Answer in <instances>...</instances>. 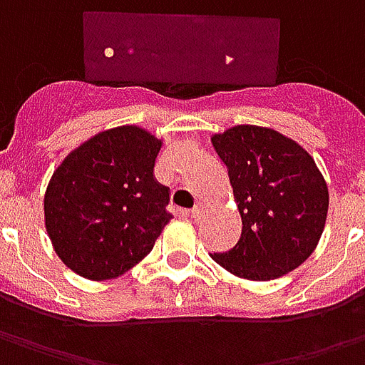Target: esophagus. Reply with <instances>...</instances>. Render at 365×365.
Instances as JSON below:
<instances>
[{
  "label": "esophagus",
  "instance_id": "34e87169",
  "mask_svg": "<svg viewBox=\"0 0 365 365\" xmlns=\"http://www.w3.org/2000/svg\"><path fill=\"white\" fill-rule=\"evenodd\" d=\"M202 212H204V208H202V206H194V208L190 210V217H194V220H200Z\"/></svg>",
  "mask_w": 365,
  "mask_h": 365
}]
</instances>
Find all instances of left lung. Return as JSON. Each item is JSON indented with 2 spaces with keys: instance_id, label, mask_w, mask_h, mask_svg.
<instances>
[{
  "instance_id": "left-lung-1",
  "label": "left lung",
  "mask_w": 365,
  "mask_h": 365,
  "mask_svg": "<svg viewBox=\"0 0 365 365\" xmlns=\"http://www.w3.org/2000/svg\"><path fill=\"white\" fill-rule=\"evenodd\" d=\"M243 220L233 249L212 259L247 280H274L309 259L323 235L329 188L313 157L276 130L233 126L212 138Z\"/></svg>"
}]
</instances>
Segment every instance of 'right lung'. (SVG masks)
Wrapping results in <instances>:
<instances>
[{
  "instance_id": "obj_1",
  "label": "right lung",
  "mask_w": 365,
  "mask_h": 365,
  "mask_svg": "<svg viewBox=\"0 0 365 365\" xmlns=\"http://www.w3.org/2000/svg\"><path fill=\"white\" fill-rule=\"evenodd\" d=\"M161 140L138 126L93 135L48 182L44 220L62 262L87 280H110L148 257L173 215L153 177Z\"/></svg>"
}]
</instances>
